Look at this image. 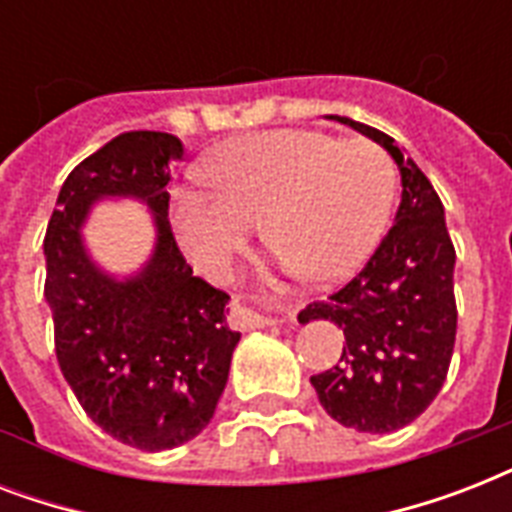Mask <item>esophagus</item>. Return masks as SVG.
I'll return each mask as SVG.
<instances>
[{"instance_id": "34e87169", "label": "esophagus", "mask_w": 512, "mask_h": 512, "mask_svg": "<svg viewBox=\"0 0 512 512\" xmlns=\"http://www.w3.org/2000/svg\"><path fill=\"white\" fill-rule=\"evenodd\" d=\"M239 313L249 321V327H268V324H292L297 316V308L292 305H276L273 311H257V308H244L236 303Z\"/></svg>"}]
</instances>
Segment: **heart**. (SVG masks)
I'll return each instance as SVG.
<instances>
[{"instance_id":"obj_1","label":"heart","mask_w":512,"mask_h":512,"mask_svg":"<svg viewBox=\"0 0 512 512\" xmlns=\"http://www.w3.org/2000/svg\"><path fill=\"white\" fill-rule=\"evenodd\" d=\"M215 196L180 188L172 223L204 276L225 279L265 223V239L300 279L329 287L369 260L396 201V167L369 140L271 130L217 151L201 170Z\"/></svg>"}]
</instances>
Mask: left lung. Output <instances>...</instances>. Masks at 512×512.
Segmentation results:
<instances>
[{
    "mask_svg": "<svg viewBox=\"0 0 512 512\" xmlns=\"http://www.w3.org/2000/svg\"><path fill=\"white\" fill-rule=\"evenodd\" d=\"M329 119L393 156L401 172V204L364 271L297 319L332 321L345 335L340 364L311 377L329 417L358 433H393L433 404L449 372L457 335V255L444 204L404 148L369 124L348 116Z\"/></svg>",
    "mask_w": 512,
    "mask_h": 512,
    "instance_id": "left-lung-1",
    "label": "left lung"
}]
</instances>
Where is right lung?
Listing matches in <instances>:
<instances>
[{
  "label": "right lung",
  "instance_id": "1",
  "mask_svg": "<svg viewBox=\"0 0 512 512\" xmlns=\"http://www.w3.org/2000/svg\"><path fill=\"white\" fill-rule=\"evenodd\" d=\"M170 132L116 135L76 164L44 236V300L60 372L95 425L140 452H164L207 428L241 335L228 300L193 276L172 236L170 164L183 159ZM106 198L146 203L155 249L135 274L100 269L83 241L91 207Z\"/></svg>",
  "mask_w": 512,
  "mask_h": 512
}]
</instances>
